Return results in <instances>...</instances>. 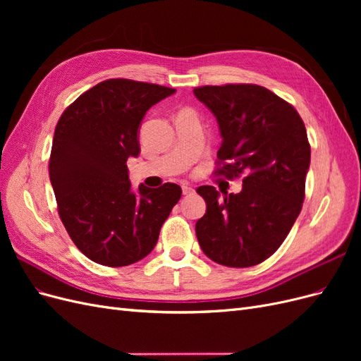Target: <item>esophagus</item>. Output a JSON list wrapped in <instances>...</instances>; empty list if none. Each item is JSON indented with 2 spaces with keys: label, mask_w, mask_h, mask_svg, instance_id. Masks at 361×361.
<instances>
[{
  "label": "esophagus",
  "mask_w": 361,
  "mask_h": 361,
  "mask_svg": "<svg viewBox=\"0 0 361 361\" xmlns=\"http://www.w3.org/2000/svg\"><path fill=\"white\" fill-rule=\"evenodd\" d=\"M192 192H194V188L188 187V185H182V194H183V195H190V194H192Z\"/></svg>",
  "instance_id": "1"
}]
</instances>
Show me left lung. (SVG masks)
<instances>
[{
  "label": "left lung",
  "mask_w": 361,
  "mask_h": 361,
  "mask_svg": "<svg viewBox=\"0 0 361 361\" xmlns=\"http://www.w3.org/2000/svg\"><path fill=\"white\" fill-rule=\"evenodd\" d=\"M194 94L215 116L223 138L215 174H245L238 194L220 195L211 185L197 188L206 214L195 223V235L216 264L257 265L276 253L301 212L310 166L304 122L262 85H204Z\"/></svg>",
  "instance_id": "obj_1"
}]
</instances>
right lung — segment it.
<instances>
[{
	"instance_id": "right-lung-1",
	"label": "right lung",
	"mask_w": 361,
	"mask_h": 361,
	"mask_svg": "<svg viewBox=\"0 0 361 361\" xmlns=\"http://www.w3.org/2000/svg\"><path fill=\"white\" fill-rule=\"evenodd\" d=\"M174 89L125 78L82 93L54 133L49 179L59 215L82 255L126 267L155 248L161 226L180 199L176 183L133 191L126 161L140 154V123Z\"/></svg>"
}]
</instances>
